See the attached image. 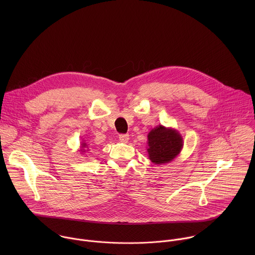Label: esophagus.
Masks as SVG:
<instances>
[{
  "label": "esophagus",
  "mask_w": 255,
  "mask_h": 255,
  "mask_svg": "<svg viewBox=\"0 0 255 255\" xmlns=\"http://www.w3.org/2000/svg\"><path fill=\"white\" fill-rule=\"evenodd\" d=\"M119 140L123 143H127L129 140V135L128 134H120L119 135Z\"/></svg>",
  "instance_id": "esophagus-1"
}]
</instances>
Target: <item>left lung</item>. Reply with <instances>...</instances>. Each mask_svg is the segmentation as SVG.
<instances>
[{
    "mask_svg": "<svg viewBox=\"0 0 255 255\" xmlns=\"http://www.w3.org/2000/svg\"><path fill=\"white\" fill-rule=\"evenodd\" d=\"M148 157L154 164L172 161L184 147V139L173 128L158 125L147 135Z\"/></svg>",
    "mask_w": 255,
    "mask_h": 255,
    "instance_id": "8db88e82",
    "label": "left lung"
}]
</instances>
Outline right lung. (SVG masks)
I'll return each instance as SVG.
<instances>
[{
  "label": "right lung",
  "instance_id": "1",
  "mask_svg": "<svg viewBox=\"0 0 255 255\" xmlns=\"http://www.w3.org/2000/svg\"><path fill=\"white\" fill-rule=\"evenodd\" d=\"M89 148V144L86 143L85 141L81 143V148H80V152H82V154H84V152H86Z\"/></svg>",
  "mask_w": 255,
  "mask_h": 255
}]
</instances>
